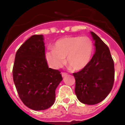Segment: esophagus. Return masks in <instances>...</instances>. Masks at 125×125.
<instances>
[{
  "label": "esophagus",
  "instance_id": "obj_1",
  "mask_svg": "<svg viewBox=\"0 0 125 125\" xmlns=\"http://www.w3.org/2000/svg\"><path fill=\"white\" fill-rule=\"evenodd\" d=\"M61 74H62V77H65V76H67V74H68V73H67L62 72V73H61Z\"/></svg>",
  "mask_w": 125,
  "mask_h": 125
}]
</instances>
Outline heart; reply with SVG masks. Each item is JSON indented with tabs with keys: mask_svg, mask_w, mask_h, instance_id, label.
<instances>
[{
	"mask_svg": "<svg viewBox=\"0 0 125 125\" xmlns=\"http://www.w3.org/2000/svg\"><path fill=\"white\" fill-rule=\"evenodd\" d=\"M54 49L46 52L47 62L54 68H59L65 62L74 70H80L87 66L93 50L92 40L87 36H73L61 39Z\"/></svg>",
	"mask_w": 125,
	"mask_h": 125,
	"instance_id": "heart-1",
	"label": "heart"
}]
</instances>
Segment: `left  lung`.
Returning a JSON list of instances; mask_svg holds the SVG:
<instances>
[{
  "label": "left lung",
  "instance_id": "1",
  "mask_svg": "<svg viewBox=\"0 0 125 125\" xmlns=\"http://www.w3.org/2000/svg\"><path fill=\"white\" fill-rule=\"evenodd\" d=\"M96 51L87 66L73 73L75 93L81 103L96 104L109 94L115 80L114 61L109 47L95 33L91 32Z\"/></svg>",
  "mask_w": 125,
  "mask_h": 125
}]
</instances>
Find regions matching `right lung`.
<instances>
[{
    "instance_id": "1",
    "label": "right lung",
    "mask_w": 125,
    "mask_h": 125,
    "mask_svg": "<svg viewBox=\"0 0 125 125\" xmlns=\"http://www.w3.org/2000/svg\"><path fill=\"white\" fill-rule=\"evenodd\" d=\"M42 35H34L16 52L13 80L19 96L34 110H46L52 105L56 89L62 80L61 72L49 68L45 57Z\"/></svg>"
}]
</instances>
